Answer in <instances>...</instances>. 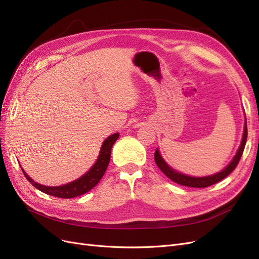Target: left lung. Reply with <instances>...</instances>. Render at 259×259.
<instances>
[{
    "label": "left lung",
    "mask_w": 259,
    "mask_h": 259,
    "mask_svg": "<svg viewBox=\"0 0 259 259\" xmlns=\"http://www.w3.org/2000/svg\"><path fill=\"white\" fill-rule=\"evenodd\" d=\"M246 138H247V125L245 122V126H244V133H243V138L241 142V146L239 148V150L234 156L233 160L231 161V163L227 166L225 169H223L219 173L211 175V176H206V177H190L187 176L184 174H180L178 171L174 170L173 168H170L167 164L164 162V160L162 159V156L159 153V150L156 149L154 152V161L156 163V165L162 170V173L165 175L166 177H168L171 182H174L178 185L182 186H186V187H192V188H206L209 187L214 184H217L218 182H221L224 178H226L228 176L231 171L237 167V165L239 164V161L242 156L243 150H244V147L246 144Z\"/></svg>",
    "instance_id": "left-lung-1"
}]
</instances>
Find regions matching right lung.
<instances>
[{"label":"right lung","mask_w":259,"mask_h":259,"mask_svg":"<svg viewBox=\"0 0 259 259\" xmlns=\"http://www.w3.org/2000/svg\"><path fill=\"white\" fill-rule=\"evenodd\" d=\"M117 138H119V133H115V134L109 136L104 142L103 146H101V150L98 156V160L95 164H94L93 167L84 176L74 180V182L70 184L59 186V187L42 186L40 184L33 182V180L26 174V171L22 168L21 170L31 185L34 186L36 189L46 194H50V195H53V197H57L61 199H71V198L79 197V195H82L92 190L93 188L100 182V179L103 178L105 171L108 167V164L110 162L112 146L114 145Z\"/></svg>","instance_id":"1"}]
</instances>
